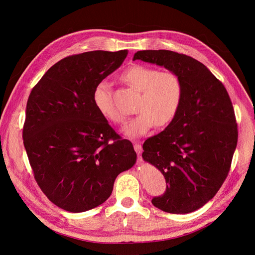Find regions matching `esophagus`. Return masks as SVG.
<instances>
[{"label":"esophagus","instance_id":"esophagus-1","mask_svg":"<svg viewBox=\"0 0 255 255\" xmlns=\"http://www.w3.org/2000/svg\"><path fill=\"white\" fill-rule=\"evenodd\" d=\"M134 149H135V151H136V153H137L138 155H140V154L142 153V151H143L141 144H140L139 142H135V143H134Z\"/></svg>","mask_w":255,"mask_h":255}]
</instances>
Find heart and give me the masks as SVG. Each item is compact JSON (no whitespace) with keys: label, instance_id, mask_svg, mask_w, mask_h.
Listing matches in <instances>:
<instances>
[{"label":"heart","instance_id":"b5f03b06","mask_svg":"<svg viewBox=\"0 0 255 255\" xmlns=\"http://www.w3.org/2000/svg\"><path fill=\"white\" fill-rule=\"evenodd\" d=\"M122 79L130 87L140 91L135 108L138 113L123 128L126 136L141 137L154 124L165 126L175 118L184 96L183 82L175 72L134 64L123 72ZM93 101L100 114L107 120L115 124L124 121V115L115 106L109 82L102 81L96 86Z\"/></svg>","mask_w":255,"mask_h":255}]
</instances>
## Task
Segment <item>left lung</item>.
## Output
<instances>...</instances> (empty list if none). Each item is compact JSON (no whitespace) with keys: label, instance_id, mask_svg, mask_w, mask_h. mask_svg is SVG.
Masks as SVG:
<instances>
[{"label":"left lung","instance_id":"left-lung-1","mask_svg":"<svg viewBox=\"0 0 255 255\" xmlns=\"http://www.w3.org/2000/svg\"><path fill=\"white\" fill-rule=\"evenodd\" d=\"M179 76L184 96L175 118L143 144L142 157L164 175L166 191L152 205L171 214L194 212L219 191L230 169L238 131L223 86L202 62L170 50H141L133 60Z\"/></svg>","mask_w":255,"mask_h":255}]
</instances>
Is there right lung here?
I'll use <instances>...</instances> for the list:
<instances>
[{"label":"right lung","mask_w":255,"mask_h":255,"mask_svg":"<svg viewBox=\"0 0 255 255\" xmlns=\"http://www.w3.org/2000/svg\"><path fill=\"white\" fill-rule=\"evenodd\" d=\"M128 50H95L52 65L29 96L24 146L34 177L57 207L81 213L103 204L117 175L136 162L93 101L96 86L121 66Z\"/></svg>","instance_id":"obj_1"}]
</instances>
